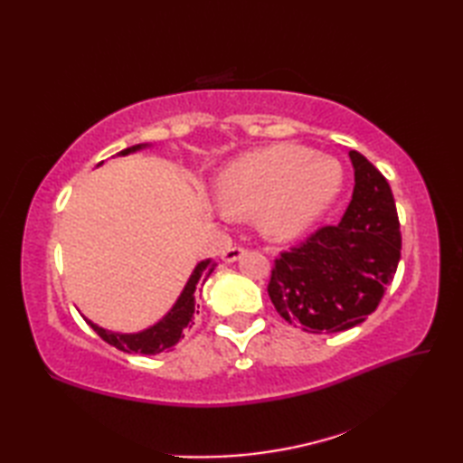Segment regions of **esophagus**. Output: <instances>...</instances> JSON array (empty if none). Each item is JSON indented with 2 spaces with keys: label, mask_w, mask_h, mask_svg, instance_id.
I'll list each match as a JSON object with an SVG mask.
<instances>
[{
  "label": "esophagus",
  "mask_w": 463,
  "mask_h": 463,
  "mask_svg": "<svg viewBox=\"0 0 463 463\" xmlns=\"http://www.w3.org/2000/svg\"><path fill=\"white\" fill-rule=\"evenodd\" d=\"M241 257H244V249H241V247H229L226 250H222V260L224 262H237Z\"/></svg>",
  "instance_id": "obj_1"
}]
</instances>
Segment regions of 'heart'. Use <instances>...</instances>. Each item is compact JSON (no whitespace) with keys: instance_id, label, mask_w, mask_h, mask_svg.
Wrapping results in <instances>:
<instances>
[{"instance_id":"obj_1","label":"heart","mask_w":463,"mask_h":463,"mask_svg":"<svg viewBox=\"0 0 463 463\" xmlns=\"http://www.w3.org/2000/svg\"><path fill=\"white\" fill-rule=\"evenodd\" d=\"M342 181V166L334 156L277 143L226 163L214 179V199L226 216H254L264 239L288 242L326 214Z\"/></svg>"}]
</instances>
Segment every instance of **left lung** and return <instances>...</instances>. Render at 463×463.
I'll return each instance as SVG.
<instances>
[{
  "mask_svg": "<svg viewBox=\"0 0 463 463\" xmlns=\"http://www.w3.org/2000/svg\"><path fill=\"white\" fill-rule=\"evenodd\" d=\"M354 191L336 226H324L277 259L269 297L280 317L310 334L358 326L376 310L400 262V222L383 175L348 153Z\"/></svg>",
  "mask_w": 463,
  "mask_h": 463,
  "instance_id": "obj_1",
  "label": "left lung"
}]
</instances>
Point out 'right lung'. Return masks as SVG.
<instances>
[{
	"instance_id": "right-lung-1",
	"label": "right lung",
	"mask_w": 463,
	"mask_h": 463,
	"mask_svg": "<svg viewBox=\"0 0 463 463\" xmlns=\"http://www.w3.org/2000/svg\"><path fill=\"white\" fill-rule=\"evenodd\" d=\"M149 146L153 145L139 143V145L127 146V149L117 153V156L139 153L143 149H149ZM214 267L216 264L213 262V259H204L201 262H196V267L193 269L189 280H186L184 288L181 290L179 298L175 300L171 310L166 312L161 320H156L155 324H151V326H146L139 332H115V330L99 326V324H95L87 317L83 318L107 344H111V346L119 348L127 354H146V356H155V354L166 352L184 336V330L191 328L194 324V314L199 312L196 310V297H199L203 282L214 270Z\"/></svg>"
}]
</instances>
